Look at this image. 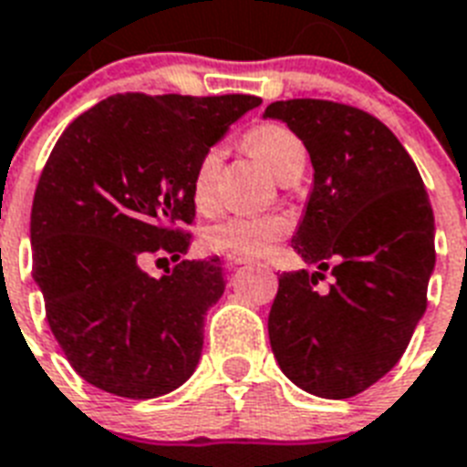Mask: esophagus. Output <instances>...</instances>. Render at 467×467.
Returning a JSON list of instances; mask_svg holds the SVG:
<instances>
[{
    "mask_svg": "<svg viewBox=\"0 0 467 467\" xmlns=\"http://www.w3.org/2000/svg\"><path fill=\"white\" fill-rule=\"evenodd\" d=\"M223 263L229 265V267H236V265L251 263V257H245V255H223Z\"/></svg>",
    "mask_w": 467,
    "mask_h": 467,
    "instance_id": "obj_1",
    "label": "esophagus"
}]
</instances>
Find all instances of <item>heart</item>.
<instances>
[{
    "mask_svg": "<svg viewBox=\"0 0 467 467\" xmlns=\"http://www.w3.org/2000/svg\"><path fill=\"white\" fill-rule=\"evenodd\" d=\"M245 147L267 169L277 175L279 181H294L306 166V147L292 132L279 122H263L245 134ZM222 147L204 149L197 159L192 178H190V200L197 212L210 214L216 207V178L222 169ZM292 231V219L282 212L267 214H229L204 226L202 244L214 253L223 255H263L272 251L279 241H285Z\"/></svg>",
    "mask_w": 467,
    "mask_h": 467,
    "instance_id": "obj_1",
    "label": "heart"
}]
</instances>
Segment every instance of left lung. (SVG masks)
I'll return each instance as SVG.
<instances>
[{"label":"left lung","instance_id":"1","mask_svg":"<svg viewBox=\"0 0 467 467\" xmlns=\"http://www.w3.org/2000/svg\"><path fill=\"white\" fill-rule=\"evenodd\" d=\"M265 118L308 149L313 190L294 251L333 272H285L267 330L279 368L306 393L342 400L367 390L408 349L427 311L434 212L398 137L367 110L320 99L277 100Z\"/></svg>","mask_w":467,"mask_h":467}]
</instances>
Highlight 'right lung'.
Listing matches in <instances>:
<instances>
[{
  "label": "right lung",
  "mask_w": 467,
  "mask_h": 467,
  "mask_svg": "<svg viewBox=\"0 0 467 467\" xmlns=\"http://www.w3.org/2000/svg\"><path fill=\"white\" fill-rule=\"evenodd\" d=\"M260 103L115 93L52 149L33 197V277L52 335L91 386L147 400L195 371L223 275L219 257L181 260L195 219L190 178L204 149ZM154 254L176 263L159 280L140 270Z\"/></svg>",
  "instance_id": "1"
}]
</instances>
